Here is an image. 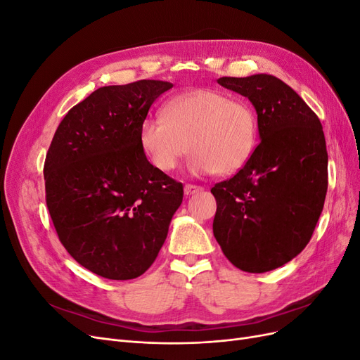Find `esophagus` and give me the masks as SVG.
<instances>
[{
	"label": "esophagus",
	"mask_w": 360,
	"mask_h": 360,
	"mask_svg": "<svg viewBox=\"0 0 360 360\" xmlns=\"http://www.w3.org/2000/svg\"><path fill=\"white\" fill-rule=\"evenodd\" d=\"M200 192H202L201 186H195V184H186V186H184V193L186 195H195Z\"/></svg>",
	"instance_id": "obj_1"
}]
</instances>
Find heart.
Instances as JSON below:
<instances>
[{
	"label": "heart",
	"mask_w": 360,
	"mask_h": 360,
	"mask_svg": "<svg viewBox=\"0 0 360 360\" xmlns=\"http://www.w3.org/2000/svg\"><path fill=\"white\" fill-rule=\"evenodd\" d=\"M257 143L254 108L213 89L171 97L162 108V117H147L139 127V146L162 172L176 169L191 151L188 168L195 176H230L246 165Z\"/></svg>",
	"instance_id": "obj_1"
}]
</instances>
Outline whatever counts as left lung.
I'll return each instance as SVG.
<instances>
[{
  "mask_svg": "<svg viewBox=\"0 0 360 360\" xmlns=\"http://www.w3.org/2000/svg\"><path fill=\"white\" fill-rule=\"evenodd\" d=\"M217 84L248 97L259 144L230 180L214 184L213 234L249 274L284 266L311 240L328 192V150L319 117L285 82L267 73Z\"/></svg>",
  "mask_w": 360,
  "mask_h": 360,
  "instance_id": "8db88e82",
  "label": "left lung"
}]
</instances>
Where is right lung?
I'll return each mask as SVG.
<instances>
[{"mask_svg": "<svg viewBox=\"0 0 360 360\" xmlns=\"http://www.w3.org/2000/svg\"><path fill=\"white\" fill-rule=\"evenodd\" d=\"M171 82L108 85L75 105L48 150L46 204L63 246L106 279L153 264L183 201L181 183L148 162L139 127Z\"/></svg>", "mask_w": 360, "mask_h": 360, "instance_id": "obj_1", "label": "right lung"}]
</instances>
